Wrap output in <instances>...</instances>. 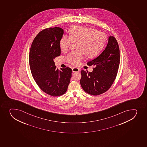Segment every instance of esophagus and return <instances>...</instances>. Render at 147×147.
<instances>
[{
    "label": "esophagus",
    "mask_w": 147,
    "mask_h": 147,
    "mask_svg": "<svg viewBox=\"0 0 147 147\" xmlns=\"http://www.w3.org/2000/svg\"><path fill=\"white\" fill-rule=\"evenodd\" d=\"M80 71V69L78 67H73L72 68V71L73 72H79Z\"/></svg>",
    "instance_id": "1"
}]
</instances>
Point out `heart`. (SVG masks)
<instances>
[{"label": "heart", "mask_w": 147, "mask_h": 147, "mask_svg": "<svg viewBox=\"0 0 147 147\" xmlns=\"http://www.w3.org/2000/svg\"><path fill=\"white\" fill-rule=\"evenodd\" d=\"M69 36L64 35L59 45L63 52L67 51L72 42H77V49L66 57L68 63L78 65L84 59V54L88 58H94L102 51L107 40L105 34L93 28L86 26H73L69 30Z\"/></svg>", "instance_id": "obj_1"}]
</instances>
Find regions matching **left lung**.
<instances>
[{
    "instance_id": "1",
    "label": "left lung",
    "mask_w": 147,
    "mask_h": 147,
    "mask_svg": "<svg viewBox=\"0 0 147 147\" xmlns=\"http://www.w3.org/2000/svg\"><path fill=\"white\" fill-rule=\"evenodd\" d=\"M120 64V51L116 39L109 36L105 50L97 57L88 62L94 65L92 72L82 70L80 83L85 92L98 95L106 92L113 84L117 74Z\"/></svg>"
}]
</instances>
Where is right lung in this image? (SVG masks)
<instances>
[{"instance_id": "1", "label": "right lung", "mask_w": 147, "mask_h": 147, "mask_svg": "<svg viewBox=\"0 0 147 147\" xmlns=\"http://www.w3.org/2000/svg\"><path fill=\"white\" fill-rule=\"evenodd\" d=\"M64 30L60 27L44 30L34 39L29 64L32 77L40 88L52 96L64 94L70 82L72 69L56 68L54 59L61 54L60 40Z\"/></svg>"}]
</instances>
